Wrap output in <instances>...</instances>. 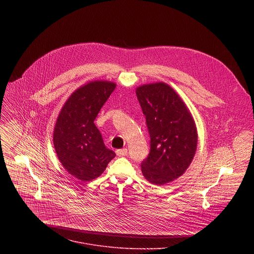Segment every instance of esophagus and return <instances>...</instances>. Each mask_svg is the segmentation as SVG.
<instances>
[{"instance_id":"obj_1","label":"esophagus","mask_w":254,"mask_h":254,"mask_svg":"<svg viewBox=\"0 0 254 254\" xmlns=\"http://www.w3.org/2000/svg\"><path fill=\"white\" fill-rule=\"evenodd\" d=\"M117 155H118L119 157H124V156H127V149L118 150V151H117Z\"/></svg>"}]
</instances>
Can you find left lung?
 <instances>
[{
	"label": "left lung",
	"mask_w": 254,
	"mask_h": 254,
	"mask_svg": "<svg viewBox=\"0 0 254 254\" xmlns=\"http://www.w3.org/2000/svg\"><path fill=\"white\" fill-rule=\"evenodd\" d=\"M135 93L151 137L141 173L150 183L163 186L182 176L192 163L198 142L196 124L186 103L169 84H142Z\"/></svg>",
	"instance_id": "8db88e82"
}]
</instances>
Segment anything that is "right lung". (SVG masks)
Segmentation results:
<instances>
[{"label":"right lung","mask_w":254,"mask_h":254,"mask_svg":"<svg viewBox=\"0 0 254 254\" xmlns=\"http://www.w3.org/2000/svg\"><path fill=\"white\" fill-rule=\"evenodd\" d=\"M117 83L93 80L78 87L67 98L58 115L53 144L63 168L81 182L99 177L115 157L105 148L94 125L101 107Z\"/></svg>","instance_id":"1"}]
</instances>
